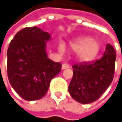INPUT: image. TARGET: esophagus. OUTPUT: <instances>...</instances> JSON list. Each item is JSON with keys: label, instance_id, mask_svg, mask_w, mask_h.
I'll list each match as a JSON object with an SVG mask.
<instances>
[{"label": "esophagus", "instance_id": "obj_1", "mask_svg": "<svg viewBox=\"0 0 122 122\" xmlns=\"http://www.w3.org/2000/svg\"><path fill=\"white\" fill-rule=\"evenodd\" d=\"M70 66H69V64H62V66H61V69H69Z\"/></svg>", "mask_w": 122, "mask_h": 122}]
</instances>
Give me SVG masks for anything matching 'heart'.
Segmentation results:
<instances>
[{"instance_id":"heart-1","label":"heart","mask_w":122,"mask_h":122,"mask_svg":"<svg viewBox=\"0 0 122 122\" xmlns=\"http://www.w3.org/2000/svg\"><path fill=\"white\" fill-rule=\"evenodd\" d=\"M69 48L73 51H76V58L81 61H90L95 58L100 51L99 42L90 37H82L71 42ZM58 51L63 54L65 47L63 43L58 46Z\"/></svg>"}]
</instances>
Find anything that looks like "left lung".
<instances>
[{"label": "left lung", "mask_w": 122, "mask_h": 122, "mask_svg": "<svg viewBox=\"0 0 122 122\" xmlns=\"http://www.w3.org/2000/svg\"><path fill=\"white\" fill-rule=\"evenodd\" d=\"M116 57L114 47L107 44L100 59L73 65V77L69 85L72 98L83 104L98 100L112 82Z\"/></svg>", "instance_id": "obj_1"}]
</instances>
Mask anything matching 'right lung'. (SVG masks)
Returning <instances> with one entry per match:
<instances>
[{"label":"right lung","instance_id":"right-lung-1","mask_svg":"<svg viewBox=\"0 0 122 122\" xmlns=\"http://www.w3.org/2000/svg\"><path fill=\"white\" fill-rule=\"evenodd\" d=\"M48 32L37 27L18 32L7 51V73L11 87L26 101H36L46 95L50 82L61 69V64L48 58Z\"/></svg>","mask_w":122,"mask_h":122}]
</instances>
